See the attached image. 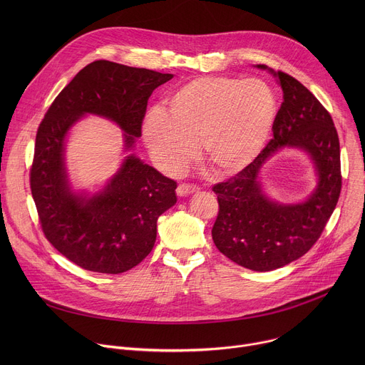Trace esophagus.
Listing matches in <instances>:
<instances>
[{
    "mask_svg": "<svg viewBox=\"0 0 365 365\" xmlns=\"http://www.w3.org/2000/svg\"><path fill=\"white\" fill-rule=\"evenodd\" d=\"M197 190H199V186L190 185V183H180V185L178 186V189H176V192H178L179 196H186V195H190V193L197 192Z\"/></svg>",
    "mask_w": 365,
    "mask_h": 365,
    "instance_id": "obj_1",
    "label": "esophagus"
}]
</instances>
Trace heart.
Here are the masks:
<instances>
[{
  "label": "heart",
  "instance_id": "obj_1",
  "mask_svg": "<svg viewBox=\"0 0 365 365\" xmlns=\"http://www.w3.org/2000/svg\"><path fill=\"white\" fill-rule=\"evenodd\" d=\"M277 117L273 89L259 79L202 76L175 91L166 111H151L143 125L147 148L163 172H182L200 143L205 160L220 176L251 165Z\"/></svg>",
  "mask_w": 365,
  "mask_h": 365
}]
</instances>
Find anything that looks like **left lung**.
<instances>
[{
	"label": "left lung",
	"mask_w": 365,
	"mask_h": 365,
	"mask_svg": "<svg viewBox=\"0 0 365 365\" xmlns=\"http://www.w3.org/2000/svg\"><path fill=\"white\" fill-rule=\"evenodd\" d=\"M257 68L267 69L264 65ZM270 72L283 91L273 138L251 165L212 187L220 205L212 240L225 257L254 272L280 269L314 247L342 187L339 138L331 114L297 79L282 71ZM284 145L306 149L320 176L317 190L303 204L273 202L256 180L265 160Z\"/></svg>",
	"instance_id": "left-lung-1"
}]
</instances>
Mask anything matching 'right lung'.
<instances>
[{"instance_id": "right-lung-1", "label": "right lung", "mask_w": 365, "mask_h": 365, "mask_svg": "<svg viewBox=\"0 0 365 365\" xmlns=\"http://www.w3.org/2000/svg\"><path fill=\"white\" fill-rule=\"evenodd\" d=\"M173 75L110 61L85 66L51 102L41 120L30 169V189L41 231L62 255L83 270L120 274L150 254L158 220L176 203V182L128 155L107 187L86 199L69 190L65 137L83 115L117 123L125 147L141 135L151 92Z\"/></svg>"}]
</instances>
